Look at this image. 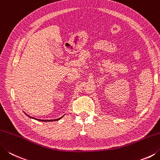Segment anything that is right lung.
<instances>
[{
  "label": "right lung",
  "mask_w": 160,
  "mask_h": 160,
  "mask_svg": "<svg viewBox=\"0 0 160 160\" xmlns=\"http://www.w3.org/2000/svg\"><path fill=\"white\" fill-rule=\"evenodd\" d=\"M31 118H32V117H31ZM62 118V117H61ZM61 118H58V119H56V120H39V119H37L38 120H40V121H46V122H49V121H53V120H59V119H61ZM36 119V118H35Z\"/></svg>",
  "instance_id": "obj_1"
}]
</instances>
